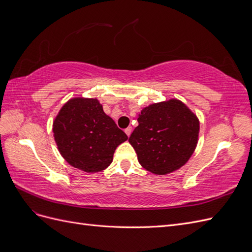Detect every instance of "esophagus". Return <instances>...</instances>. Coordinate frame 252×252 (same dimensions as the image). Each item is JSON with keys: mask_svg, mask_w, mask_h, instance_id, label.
<instances>
[{"mask_svg": "<svg viewBox=\"0 0 252 252\" xmlns=\"http://www.w3.org/2000/svg\"><path fill=\"white\" fill-rule=\"evenodd\" d=\"M131 127H128V128H126L125 129V133L127 134V136H129V135H130L131 134Z\"/></svg>", "mask_w": 252, "mask_h": 252, "instance_id": "34e87169", "label": "esophagus"}]
</instances>
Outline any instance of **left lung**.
I'll return each mask as SVG.
<instances>
[{
  "label": "left lung",
  "mask_w": 252,
  "mask_h": 252,
  "mask_svg": "<svg viewBox=\"0 0 252 252\" xmlns=\"http://www.w3.org/2000/svg\"><path fill=\"white\" fill-rule=\"evenodd\" d=\"M138 122L129 143L146 170L168 174L184 166L192 156L200 122L180 100L171 98L147 106L139 114Z\"/></svg>",
  "instance_id": "8db88e82"
}]
</instances>
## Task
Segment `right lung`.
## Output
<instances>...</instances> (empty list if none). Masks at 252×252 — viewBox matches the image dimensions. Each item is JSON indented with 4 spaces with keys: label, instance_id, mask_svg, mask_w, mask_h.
<instances>
[{
    "label": "right lung",
    "instance_id": "add662e5",
    "mask_svg": "<svg viewBox=\"0 0 252 252\" xmlns=\"http://www.w3.org/2000/svg\"><path fill=\"white\" fill-rule=\"evenodd\" d=\"M60 154L68 164L88 173L107 168L114 150L128 136L106 114L96 98L73 97L52 125Z\"/></svg>",
    "mask_w": 252,
    "mask_h": 252
}]
</instances>
